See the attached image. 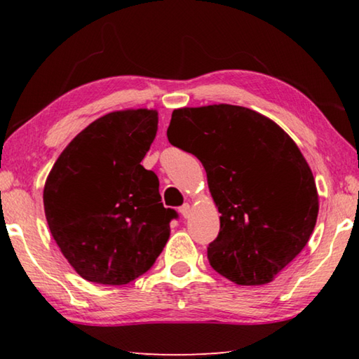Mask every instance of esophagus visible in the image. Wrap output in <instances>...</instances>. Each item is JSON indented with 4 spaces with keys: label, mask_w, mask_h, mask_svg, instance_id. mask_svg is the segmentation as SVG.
Segmentation results:
<instances>
[{
    "label": "esophagus",
    "mask_w": 359,
    "mask_h": 359,
    "mask_svg": "<svg viewBox=\"0 0 359 359\" xmlns=\"http://www.w3.org/2000/svg\"><path fill=\"white\" fill-rule=\"evenodd\" d=\"M179 212H180V215L184 217V218H187L188 215H190V212H191V208H190V204L188 203H185L184 205H180V209H179Z\"/></svg>",
    "instance_id": "esophagus-1"
}]
</instances>
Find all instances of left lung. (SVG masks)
<instances>
[{
    "label": "left lung",
    "mask_w": 359,
    "mask_h": 359,
    "mask_svg": "<svg viewBox=\"0 0 359 359\" xmlns=\"http://www.w3.org/2000/svg\"><path fill=\"white\" fill-rule=\"evenodd\" d=\"M168 139L203 163L222 214L210 266L238 285L269 283L306 247L318 217L313 174L293 139L231 104L175 109Z\"/></svg>",
    "instance_id": "8db88e82"
}]
</instances>
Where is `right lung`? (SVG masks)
<instances>
[{
  "label": "right lung",
  "mask_w": 359,
  "mask_h": 359,
  "mask_svg": "<svg viewBox=\"0 0 359 359\" xmlns=\"http://www.w3.org/2000/svg\"><path fill=\"white\" fill-rule=\"evenodd\" d=\"M158 112L128 109L95 120L68 144L44 187V210L60 250L85 280L126 285L147 272L177 212L141 161Z\"/></svg>",
  "instance_id": "right-lung-1"
}]
</instances>
